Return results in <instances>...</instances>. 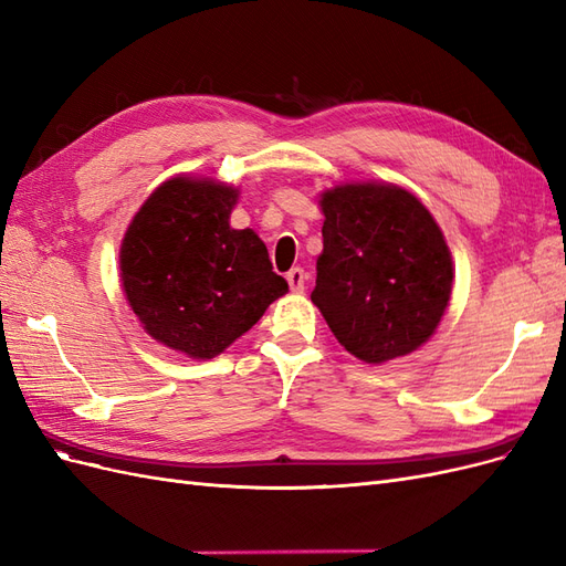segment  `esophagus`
I'll return each instance as SVG.
<instances>
[{
  "instance_id": "obj_1",
  "label": "esophagus",
  "mask_w": 566,
  "mask_h": 566,
  "mask_svg": "<svg viewBox=\"0 0 566 566\" xmlns=\"http://www.w3.org/2000/svg\"><path fill=\"white\" fill-rule=\"evenodd\" d=\"M287 285H290V290H293V293H304V287H306V271L304 269H300V266H295V269H290L287 271Z\"/></svg>"
}]
</instances>
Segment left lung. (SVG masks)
Segmentation results:
<instances>
[{
  "instance_id": "8db88e82",
  "label": "left lung",
  "mask_w": 566,
  "mask_h": 566,
  "mask_svg": "<svg viewBox=\"0 0 566 566\" xmlns=\"http://www.w3.org/2000/svg\"><path fill=\"white\" fill-rule=\"evenodd\" d=\"M318 306L337 342L364 364L422 347L453 290V260L430 210L406 188L352 181L323 191Z\"/></svg>"
}]
</instances>
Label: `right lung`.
Listing matches in <instances>:
<instances>
[{
    "mask_svg": "<svg viewBox=\"0 0 566 566\" xmlns=\"http://www.w3.org/2000/svg\"><path fill=\"white\" fill-rule=\"evenodd\" d=\"M238 196L208 177L167 179L119 245V281L142 328L200 361L233 345L287 293L262 238L229 224Z\"/></svg>",
    "mask_w": 566,
    "mask_h": 566,
    "instance_id": "1",
    "label": "right lung"
}]
</instances>
